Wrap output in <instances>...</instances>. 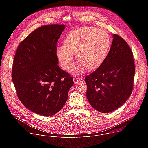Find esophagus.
I'll use <instances>...</instances> for the list:
<instances>
[{"mask_svg": "<svg viewBox=\"0 0 148 148\" xmlns=\"http://www.w3.org/2000/svg\"><path fill=\"white\" fill-rule=\"evenodd\" d=\"M80 80V78H78V77H74V78H73V81H74V83H75V84L77 83V82H79Z\"/></svg>", "mask_w": 148, "mask_h": 148, "instance_id": "1", "label": "esophagus"}]
</instances>
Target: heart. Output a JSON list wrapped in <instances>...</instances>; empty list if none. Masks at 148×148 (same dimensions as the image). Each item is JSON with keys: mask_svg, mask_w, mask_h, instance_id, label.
Returning <instances> with one entry per match:
<instances>
[{"mask_svg": "<svg viewBox=\"0 0 148 148\" xmlns=\"http://www.w3.org/2000/svg\"><path fill=\"white\" fill-rule=\"evenodd\" d=\"M110 39L106 31L95 27H82L71 31L64 38V44L56 48V55L62 67L68 69L73 63L75 53L79 62L75 64L72 72L79 73L86 67L98 68L106 59Z\"/></svg>", "mask_w": 148, "mask_h": 148, "instance_id": "heart-1", "label": "heart"}]
</instances>
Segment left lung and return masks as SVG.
I'll list each match as a JSON object with an SVG mask.
<instances>
[{"mask_svg": "<svg viewBox=\"0 0 148 148\" xmlns=\"http://www.w3.org/2000/svg\"><path fill=\"white\" fill-rule=\"evenodd\" d=\"M113 38L103 63L85 78L89 103L104 113L116 110L127 101L132 92L135 72L130 48L120 36L113 34Z\"/></svg>", "mask_w": 148, "mask_h": 148, "instance_id": "1", "label": "left lung"}]
</instances>
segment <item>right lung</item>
Returning <instances> with one entry per match:
<instances>
[{"label": "right lung", "mask_w": 148, "mask_h": 148, "mask_svg": "<svg viewBox=\"0 0 148 148\" xmlns=\"http://www.w3.org/2000/svg\"><path fill=\"white\" fill-rule=\"evenodd\" d=\"M65 25H43L21 42L16 52L12 80L21 103L31 111L51 116L68 99L72 77L59 66L56 43Z\"/></svg>", "instance_id": "add662e5"}]
</instances>
